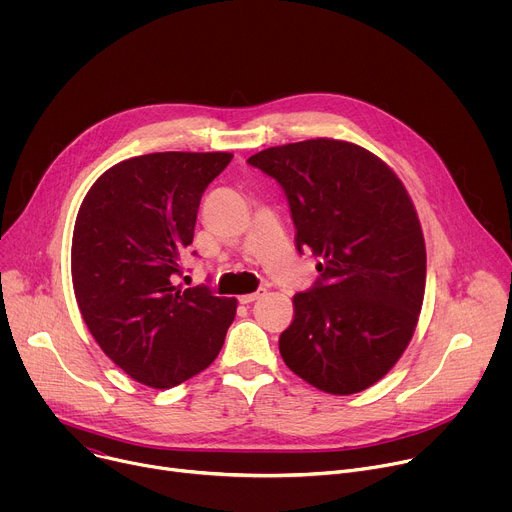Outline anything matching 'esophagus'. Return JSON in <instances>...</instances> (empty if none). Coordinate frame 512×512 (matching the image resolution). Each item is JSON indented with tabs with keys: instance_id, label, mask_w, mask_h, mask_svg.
<instances>
[{
	"instance_id": "esophagus-1",
	"label": "esophagus",
	"mask_w": 512,
	"mask_h": 512,
	"mask_svg": "<svg viewBox=\"0 0 512 512\" xmlns=\"http://www.w3.org/2000/svg\"><path fill=\"white\" fill-rule=\"evenodd\" d=\"M261 296H265V289L261 287V289H257V291H253V294H245V296H239V302L241 304H253L255 300H259Z\"/></svg>"
}]
</instances>
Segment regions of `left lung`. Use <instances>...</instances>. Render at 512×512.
<instances>
[{
	"mask_svg": "<svg viewBox=\"0 0 512 512\" xmlns=\"http://www.w3.org/2000/svg\"><path fill=\"white\" fill-rule=\"evenodd\" d=\"M285 192L300 253L322 257L279 336L287 367L320 391L352 395L383 379L423 304L425 243L393 170L360 145L308 139L247 160Z\"/></svg>",
	"mask_w": 512,
	"mask_h": 512,
	"instance_id": "8db88e82",
	"label": "left lung"
}]
</instances>
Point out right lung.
Segmentation results:
<instances>
[{"label": "right lung", "mask_w": 512, "mask_h": 512, "mask_svg": "<svg viewBox=\"0 0 512 512\" xmlns=\"http://www.w3.org/2000/svg\"><path fill=\"white\" fill-rule=\"evenodd\" d=\"M231 160L225 152L129 158L79 208L70 257L79 310L101 350L141 385L170 389L204 371L235 320V298L176 283L200 198Z\"/></svg>", "instance_id": "1"}]
</instances>
